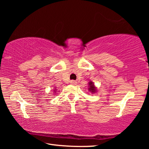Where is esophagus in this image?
<instances>
[{"mask_svg": "<svg viewBox=\"0 0 149 149\" xmlns=\"http://www.w3.org/2000/svg\"><path fill=\"white\" fill-rule=\"evenodd\" d=\"M70 83H71V84H72V85H75V84H76V81H70Z\"/></svg>", "mask_w": 149, "mask_h": 149, "instance_id": "obj_1", "label": "esophagus"}]
</instances>
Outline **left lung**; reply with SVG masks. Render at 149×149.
Instances as JSON below:
<instances>
[{"mask_svg":"<svg viewBox=\"0 0 149 149\" xmlns=\"http://www.w3.org/2000/svg\"><path fill=\"white\" fill-rule=\"evenodd\" d=\"M88 89L91 93H95L97 92V89H96L94 84L92 81H90L89 83V88H88Z\"/></svg>","mask_w":149,"mask_h":149,"instance_id":"1","label":"left lung"}]
</instances>
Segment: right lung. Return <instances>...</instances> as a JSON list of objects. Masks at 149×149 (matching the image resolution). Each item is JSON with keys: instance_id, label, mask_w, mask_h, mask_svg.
<instances>
[{"instance_id": "add662e5", "label": "right lung", "mask_w": 149, "mask_h": 149, "mask_svg": "<svg viewBox=\"0 0 149 149\" xmlns=\"http://www.w3.org/2000/svg\"><path fill=\"white\" fill-rule=\"evenodd\" d=\"M56 89H54V93H56Z\"/></svg>"}]
</instances>
